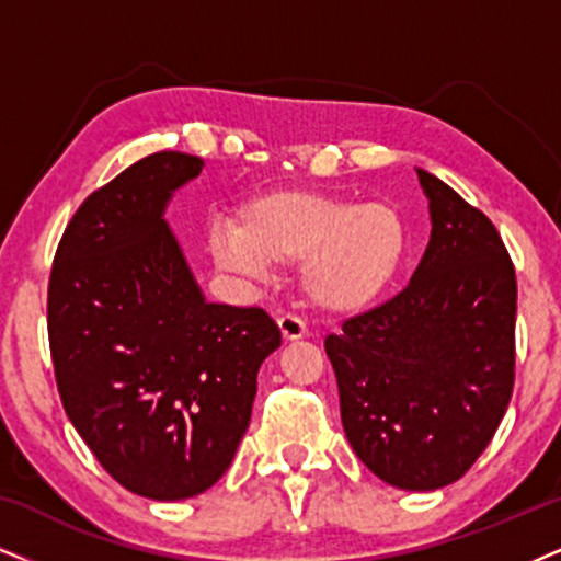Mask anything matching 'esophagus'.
<instances>
[{
    "label": "esophagus",
    "mask_w": 561,
    "mask_h": 561,
    "mask_svg": "<svg viewBox=\"0 0 561 561\" xmlns=\"http://www.w3.org/2000/svg\"><path fill=\"white\" fill-rule=\"evenodd\" d=\"M278 328H280V335L286 337V341H299V337L309 333L307 322H304L301 317H296V314H280L278 317Z\"/></svg>",
    "instance_id": "1"
}]
</instances>
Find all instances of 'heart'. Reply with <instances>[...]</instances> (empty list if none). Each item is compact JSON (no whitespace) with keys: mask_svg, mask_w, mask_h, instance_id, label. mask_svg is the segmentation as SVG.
<instances>
[{"mask_svg":"<svg viewBox=\"0 0 561 561\" xmlns=\"http://www.w3.org/2000/svg\"><path fill=\"white\" fill-rule=\"evenodd\" d=\"M239 226H218L213 257L233 273L307 260L304 283L320 307L356 312L382 299L405 265L411 233L387 203L358 205L322 192H278L249 203Z\"/></svg>","mask_w":561,"mask_h":561,"instance_id":"obj_1","label":"heart"}]
</instances>
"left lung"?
Returning <instances> with one entry per match:
<instances>
[{
    "mask_svg": "<svg viewBox=\"0 0 561 561\" xmlns=\"http://www.w3.org/2000/svg\"><path fill=\"white\" fill-rule=\"evenodd\" d=\"M432 239L403 291L324 337L354 453L411 492L458 481L515 385L517 280L486 213L419 169Z\"/></svg>",
    "mask_w": 561,
    "mask_h": 561,
    "instance_id": "obj_1",
    "label": "left lung"
}]
</instances>
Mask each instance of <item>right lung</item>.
I'll use <instances>...</instances> for the list:
<instances>
[{"label": "right lung", "mask_w": 561, "mask_h": 561, "mask_svg": "<svg viewBox=\"0 0 561 561\" xmlns=\"http://www.w3.org/2000/svg\"><path fill=\"white\" fill-rule=\"evenodd\" d=\"M203 158L161 150L82 199L48 275V348L69 421L114 481L186 500L231 466L280 345L260 307L207 304L163 220Z\"/></svg>", "instance_id": "obj_1"}]
</instances>
